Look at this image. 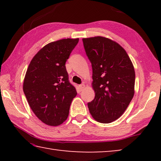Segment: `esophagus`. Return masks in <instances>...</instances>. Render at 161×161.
<instances>
[{
    "label": "esophagus",
    "instance_id": "1",
    "mask_svg": "<svg viewBox=\"0 0 161 161\" xmlns=\"http://www.w3.org/2000/svg\"><path fill=\"white\" fill-rule=\"evenodd\" d=\"M79 87H80V89L81 91L84 88V87H85V84H80V85H79Z\"/></svg>",
    "mask_w": 161,
    "mask_h": 161
}]
</instances>
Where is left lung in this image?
Here are the masks:
<instances>
[{
	"instance_id": "1",
	"label": "left lung",
	"mask_w": 161,
	"mask_h": 161,
	"mask_svg": "<svg viewBox=\"0 0 161 161\" xmlns=\"http://www.w3.org/2000/svg\"><path fill=\"white\" fill-rule=\"evenodd\" d=\"M92 63L94 99L88 104L92 117L100 123L118 119L134 95L135 71L124 49L108 38H83Z\"/></svg>"
}]
</instances>
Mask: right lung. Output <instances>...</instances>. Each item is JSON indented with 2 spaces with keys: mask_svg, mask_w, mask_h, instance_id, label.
<instances>
[{
  "mask_svg": "<svg viewBox=\"0 0 161 161\" xmlns=\"http://www.w3.org/2000/svg\"><path fill=\"white\" fill-rule=\"evenodd\" d=\"M78 42L79 38H67L49 43L35 54L27 69L24 94L34 114L49 126L63 123L77 96L65 63Z\"/></svg>",
  "mask_w": 161,
  "mask_h": 161,
  "instance_id": "add662e5",
  "label": "right lung"
}]
</instances>
